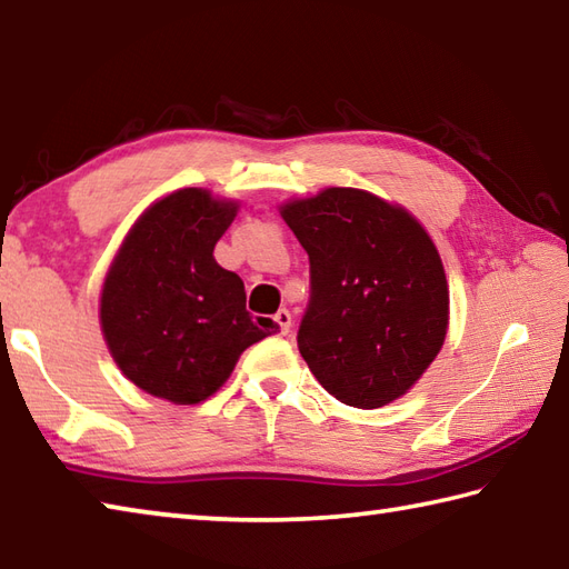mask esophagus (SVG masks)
I'll return each instance as SVG.
<instances>
[{"label":"esophagus","instance_id":"1","mask_svg":"<svg viewBox=\"0 0 569 569\" xmlns=\"http://www.w3.org/2000/svg\"><path fill=\"white\" fill-rule=\"evenodd\" d=\"M273 320H276V326H278V330H281V332H283V336H286V332H288V330H291V313H288V310H286V308H281V310H278V313L273 316Z\"/></svg>","mask_w":569,"mask_h":569}]
</instances>
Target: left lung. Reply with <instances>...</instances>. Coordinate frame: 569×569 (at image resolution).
<instances>
[{
  "mask_svg": "<svg viewBox=\"0 0 569 569\" xmlns=\"http://www.w3.org/2000/svg\"><path fill=\"white\" fill-rule=\"evenodd\" d=\"M310 261L298 350L342 405L377 409L411 389L449 328L439 251L407 209L328 187L281 207Z\"/></svg>",
  "mask_w": 569,
  "mask_h": 569,
  "instance_id": "obj_1",
  "label": "left lung"
}]
</instances>
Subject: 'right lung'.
<instances>
[{"label":"right lung","instance_id":"obj_1","mask_svg":"<svg viewBox=\"0 0 569 569\" xmlns=\"http://www.w3.org/2000/svg\"><path fill=\"white\" fill-rule=\"evenodd\" d=\"M237 202L187 187L132 224L100 293V328L120 372L152 397L199 405L249 345L273 336L251 318L243 281L214 261Z\"/></svg>","mask_w":569,"mask_h":569}]
</instances>
